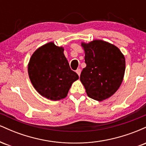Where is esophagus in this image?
I'll use <instances>...</instances> for the list:
<instances>
[{
	"label": "esophagus",
	"mask_w": 146,
	"mask_h": 146,
	"mask_svg": "<svg viewBox=\"0 0 146 146\" xmlns=\"http://www.w3.org/2000/svg\"><path fill=\"white\" fill-rule=\"evenodd\" d=\"M76 73H78V75L80 76V73H81V69H80V68H78V69L76 70Z\"/></svg>",
	"instance_id": "esophagus-1"
}]
</instances>
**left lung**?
Masks as SVG:
<instances>
[{
  "mask_svg": "<svg viewBox=\"0 0 146 146\" xmlns=\"http://www.w3.org/2000/svg\"><path fill=\"white\" fill-rule=\"evenodd\" d=\"M85 63L80 81L86 94L97 101L112 96L121 86L125 69V57L118 47L101 40L82 42Z\"/></svg>",
  "mask_w": 146,
  "mask_h": 146,
  "instance_id": "8db88e82",
  "label": "left lung"
}]
</instances>
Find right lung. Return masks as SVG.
I'll list each match as a JSON object with an SVG mask.
<instances>
[{
    "label": "right lung",
    "instance_id": "right-lung-1",
    "mask_svg": "<svg viewBox=\"0 0 146 146\" xmlns=\"http://www.w3.org/2000/svg\"><path fill=\"white\" fill-rule=\"evenodd\" d=\"M28 74L37 92L53 101L66 98L72 84L79 79L70 68L64 48L52 42L33 53L28 64Z\"/></svg>",
    "mask_w": 146,
    "mask_h": 146
}]
</instances>
